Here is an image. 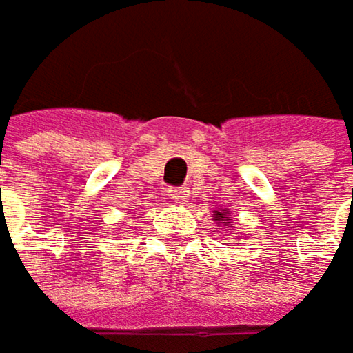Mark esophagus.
Segmentation results:
<instances>
[{"instance_id": "esophagus-1", "label": "esophagus", "mask_w": 353, "mask_h": 353, "mask_svg": "<svg viewBox=\"0 0 353 353\" xmlns=\"http://www.w3.org/2000/svg\"><path fill=\"white\" fill-rule=\"evenodd\" d=\"M188 196H190V190H188V188H168V198H170L172 202L181 204V202L188 200Z\"/></svg>"}]
</instances>
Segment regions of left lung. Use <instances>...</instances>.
Returning <instances> with one entry per match:
<instances>
[{
	"label": "left lung",
	"instance_id": "left-lung-1",
	"mask_svg": "<svg viewBox=\"0 0 353 353\" xmlns=\"http://www.w3.org/2000/svg\"><path fill=\"white\" fill-rule=\"evenodd\" d=\"M224 216H226V212H216V220H218V222H222ZM224 224H228V222H224Z\"/></svg>",
	"mask_w": 353,
	"mask_h": 353
}]
</instances>
